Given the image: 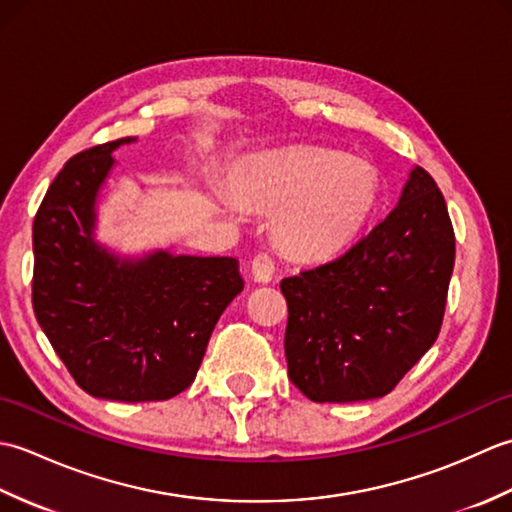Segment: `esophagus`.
Masks as SVG:
<instances>
[{"label":"esophagus","mask_w":512,"mask_h":512,"mask_svg":"<svg viewBox=\"0 0 512 512\" xmlns=\"http://www.w3.org/2000/svg\"><path fill=\"white\" fill-rule=\"evenodd\" d=\"M250 273H253L255 281H259V284H266V281H270L275 275V259L264 253V250H259L253 257V262H250Z\"/></svg>","instance_id":"obj_1"}]
</instances>
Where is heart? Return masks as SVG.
<instances>
[{
  "label": "heart",
  "instance_id": "b5f03b06",
  "mask_svg": "<svg viewBox=\"0 0 512 512\" xmlns=\"http://www.w3.org/2000/svg\"><path fill=\"white\" fill-rule=\"evenodd\" d=\"M378 173L367 160L317 145H288L237 162L231 191L246 209L275 213L281 253L317 262L361 231L378 200Z\"/></svg>",
  "mask_w": 512,
  "mask_h": 512
}]
</instances>
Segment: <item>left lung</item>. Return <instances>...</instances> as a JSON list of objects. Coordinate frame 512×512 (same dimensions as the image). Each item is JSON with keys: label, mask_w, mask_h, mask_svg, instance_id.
<instances>
[{"label": "left lung", "mask_w": 512, "mask_h": 512, "mask_svg": "<svg viewBox=\"0 0 512 512\" xmlns=\"http://www.w3.org/2000/svg\"><path fill=\"white\" fill-rule=\"evenodd\" d=\"M455 262L447 202L422 167L339 257L281 279L288 376L314 402L380 398L436 343Z\"/></svg>", "instance_id": "obj_1"}]
</instances>
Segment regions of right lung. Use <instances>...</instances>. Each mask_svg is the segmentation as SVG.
I'll list each match as a JSON object with an SVG mask.
<instances>
[{
    "label": "right lung",
    "mask_w": 512,
    "mask_h": 512,
    "mask_svg": "<svg viewBox=\"0 0 512 512\" xmlns=\"http://www.w3.org/2000/svg\"><path fill=\"white\" fill-rule=\"evenodd\" d=\"M118 138L72 156L32 224V308L70 376L94 398L149 402L187 389L217 319L244 288L237 259L156 253L118 262L92 239Z\"/></svg>",
    "instance_id": "add662e5"
}]
</instances>
